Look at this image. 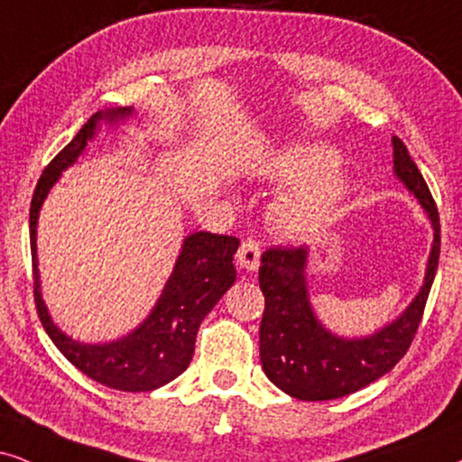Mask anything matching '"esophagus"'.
Segmentation results:
<instances>
[{"instance_id": "34e87169", "label": "esophagus", "mask_w": 462, "mask_h": 462, "mask_svg": "<svg viewBox=\"0 0 462 462\" xmlns=\"http://www.w3.org/2000/svg\"><path fill=\"white\" fill-rule=\"evenodd\" d=\"M260 255H262L260 243L247 238V241H243L241 247H238L236 262H238V266L243 268V271L254 273V271H258V266H260Z\"/></svg>"}]
</instances>
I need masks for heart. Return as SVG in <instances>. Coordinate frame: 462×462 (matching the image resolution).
I'll use <instances>...</instances> for the list:
<instances>
[{"instance_id": "b5f03b06", "label": "heart", "mask_w": 462, "mask_h": 462, "mask_svg": "<svg viewBox=\"0 0 462 462\" xmlns=\"http://www.w3.org/2000/svg\"><path fill=\"white\" fill-rule=\"evenodd\" d=\"M337 163L338 153L328 144H302L274 162V179L300 185L274 208L277 224L290 236H313L335 219L349 194V179L341 171H332Z\"/></svg>"}]
</instances>
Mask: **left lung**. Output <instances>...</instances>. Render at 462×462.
Masks as SVG:
<instances>
[{
  "label": "left lung",
  "mask_w": 462,
  "mask_h": 462,
  "mask_svg": "<svg viewBox=\"0 0 462 462\" xmlns=\"http://www.w3.org/2000/svg\"><path fill=\"white\" fill-rule=\"evenodd\" d=\"M394 174L416 196L433 226V247L416 299L393 322L366 337H338L319 322L309 299L305 247H277L262 255L260 360L266 377L299 401H330L358 393L393 369L416 335L439 264V213L410 151L393 138Z\"/></svg>",
  "instance_id": "obj_1"
}]
</instances>
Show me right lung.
Here are the masks:
<instances>
[{
    "label": "right lung",
    "mask_w": 462,
    "mask_h": 462,
    "mask_svg": "<svg viewBox=\"0 0 462 462\" xmlns=\"http://www.w3.org/2000/svg\"><path fill=\"white\" fill-rule=\"evenodd\" d=\"M134 113L132 106L100 110L91 116L80 132L55 155L40 177L29 208V238H32L33 296L40 322L57 349L87 377L104 386L124 393H149L166 386L189 366L196 347V335L202 319L211 313L227 288L236 279L232 264L238 249V238L194 232L185 236L174 268L163 285L160 299L138 328L130 335L108 343H83L68 337L52 322L49 307L40 290L36 230L40 208L66 168L79 160L87 143L96 138L100 124L115 125Z\"/></svg>",
    "instance_id": "1"
}]
</instances>
